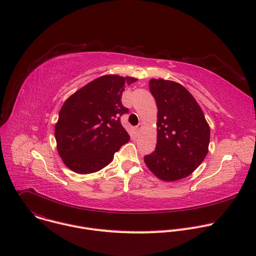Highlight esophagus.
<instances>
[{
  "label": "esophagus",
  "mask_w": 256,
  "mask_h": 256,
  "mask_svg": "<svg viewBox=\"0 0 256 256\" xmlns=\"http://www.w3.org/2000/svg\"><path fill=\"white\" fill-rule=\"evenodd\" d=\"M142 122H140L138 126H136V130H142Z\"/></svg>",
  "instance_id": "1"
}]
</instances>
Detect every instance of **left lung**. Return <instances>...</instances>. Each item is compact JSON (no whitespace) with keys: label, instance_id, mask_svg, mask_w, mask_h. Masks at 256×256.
<instances>
[{"label":"left lung","instance_id":"1","mask_svg":"<svg viewBox=\"0 0 256 256\" xmlns=\"http://www.w3.org/2000/svg\"><path fill=\"white\" fill-rule=\"evenodd\" d=\"M149 87L158 108L157 144L144 161L164 181L190 175L204 161L210 130L194 97L177 82L151 79Z\"/></svg>","mask_w":256,"mask_h":256}]
</instances>
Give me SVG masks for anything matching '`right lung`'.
<instances>
[{
	"label": "right lung",
	"mask_w": 256,
	"mask_h": 256,
	"mask_svg": "<svg viewBox=\"0 0 256 256\" xmlns=\"http://www.w3.org/2000/svg\"><path fill=\"white\" fill-rule=\"evenodd\" d=\"M136 80L104 75L64 101L54 136L58 155L68 168L79 174L97 172L130 140L120 124V116L128 112L122 103V94L126 86Z\"/></svg>",
	"instance_id": "add662e5"
}]
</instances>
